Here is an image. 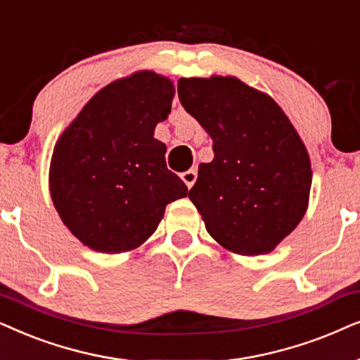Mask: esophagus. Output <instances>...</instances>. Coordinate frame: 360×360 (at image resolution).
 <instances>
[{"label":"esophagus","instance_id":"esophagus-1","mask_svg":"<svg viewBox=\"0 0 360 360\" xmlns=\"http://www.w3.org/2000/svg\"><path fill=\"white\" fill-rule=\"evenodd\" d=\"M181 179H183L184 184L188 186V188L191 189V188H193V186H194L195 179H198V172H195L194 169L186 171V172H183V174H181Z\"/></svg>","mask_w":360,"mask_h":360}]
</instances>
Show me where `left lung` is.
<instances>
[{"label":"left lung","instance_id":"left-lung-1","mask_svg":"<svg viewBox=\"0 0 360 360\" xmlns=\"http://www.w3.org/2000/svg\"><path fill=\"white\" fill-rule=\"evenodd\" d=\"M186 112L214 141L189 199L225 250L255 257L275 250L308 210L311 160L275 100L233 75L179 79Z\"/></svg>","mask_w":360,"mask_h":360}]
</instances>
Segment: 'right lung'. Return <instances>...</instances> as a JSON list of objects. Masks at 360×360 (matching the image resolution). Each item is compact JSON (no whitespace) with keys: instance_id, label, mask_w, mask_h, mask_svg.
Segmentation results:
<instances>
[{"instance_id":"add662e5","label":"right lung","mask_w":360,"mask_h":360,"mask_svg":"<svg viewBox=\"0 0 360 360\" xmlns=\"http://www.w3.org/2000/svg\"><path fill=\"white\" fill-rule=\"evenodd\" d=\"M174 92L172 80L153 70L113 80L57 140L52 204L72 236L92 250H135L155 233L166 205L188 195L166 167V145L155 138Z\"/></svg>"}]
</instances>
